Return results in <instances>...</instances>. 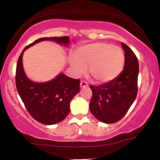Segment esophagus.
I'll list each match as a JSON object with an SVG mask.
<instances>
[{
	"label": "esophagus",
	"instance_id": "1",
	"mask_svg": "<svg viewBox=\"0 0 160 160\" xmlns=\"http://www.w3.org/2000/svg\"><path fill=\"white\" fill-rule=\"evenodd\" d=\"M80 88H84V87H87L88 84H87V82L85 81H81L80 82Z\"/></svg>",
	"mask_w": 160,
	"mask_h": 160
}]
</instances>
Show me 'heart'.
Instances as JSON below:
<instances>
[{
	"instance_id": "obj_1",
	"label": "heart",
	"mask_w": 160,
	"mask_h": 160,
	"mask_svg": "<svg viewBox=\"0 0 160 160\" xmlns=\"http://www.w3.org/2000/svg\"><path fill=\"white\" fill-rule=\"evenodd\" d=\"M69 63L76 75H80L89 66V74L95 82L104 84L117 78L122 72L125 55L119 47L106 43H94L79 47Z\"/></svg>"
}]
</instances>
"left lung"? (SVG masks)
Here are the masks:
<instances>
[{
    "label": "left lung",
    "mask_w": 160,
    "mask_h": 160,
    "mask_svg": "<svg viewBox=\"0 0 160 160\" xmlns=\"http://www.w3.org/2000/svg\"><path fill=\"white\" fill-rule=\"evenodd\" d=\"M121 45L125 52L123 71L108 83L90 86L92 97L89 110L97 120L108 124L120 120L137 96L138 61L127 45Z\"/></svg>",
    "instance_id": "1"
}]
</instances>
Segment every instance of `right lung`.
Returning <instances> with one entry per match:
<instances>
[{"label":"right lung","instance_id":"right-lung-1","mask_svg":"<svg viewBox=\"0 0 160 160\" xmlns=\"http://www.w3.org/2000/svg\"><path fill=\"white\" fill-rule=\"evenodd\" d=\"M44 40H51L65 47L70 43L68 37L42 38L27 46L18 59L16 85L20 98L33 118L42 124L54 125L68 115L70 102L80 91V80L62 73L43 82H34L28 78L23 68V53L28 48Z\"/></svg>","mask_w":160,"mask_h":160}]
</instances>
